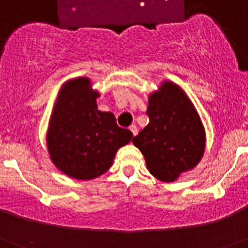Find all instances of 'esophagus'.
Returning a JSON list of instances; mask_svg holds the SVG:
<instances>
[{"label":"esophagus","instance_id":"obj_1","mask_svg":"<svg viewBox=\"0 0 248 248\" xmlns=\"http://www.w3.org/2000/svg\"><path fill=\"white\" fill-rule=\"evenodd\" d=\"M130 131L131 133H133V135H137L138 134V128H137V125H130Z\"/></svg>","mask_w":248,"mask_h":248}]
</instances>
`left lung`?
Listing matches in <instances>:
<instances>
[{
  "label": "left lung",
  "mask_w": 248,
  "mask_h": 248,
  "mask_svg": "<svg viewBox=\"0 0 248 248\" xmlns=\"http://www.w3.org/2000/svg\"><path fill=\"white\" fill-rule=\"evenodd\" d=\"M149 124L133 139L149 171L165 183L191 170L205 151V129L183 89L171 82L161 84L149 98Z\"/></svg>",
  "instance_id": "1"
}]
</instances>
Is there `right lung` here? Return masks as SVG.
<instances>
[{
    "mask_svg": "<svg viewBox=\"0 0 248 248\" xmlns=\"http://www.w3.org/2000/svg\"><path fill=\"white\" fill-rule=\"evenodd\" d=\"M98 92L88 78H76L58 94L47 134L54 165L68 176L91 180L113 164L118 149L133 139L129 129L118 126L113 113L97 108Z\"/></svg>",
    "mask_w": 248,
    "mask_h": 248,
    "instance_id": "obj_1",
    "label": "right lung"
}]
</instances>
